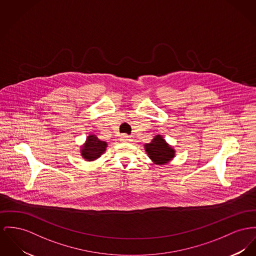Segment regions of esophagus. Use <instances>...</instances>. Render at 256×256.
Returning <instances> with one entry per match:
<instances>
[{"instance_id":"1","label":"esophagus","mask_w":256,"mask_h":256,"mask_svg":"<svg viewBox=\"0 0 256 256\" xmlns=\"http://www.w3.org/2000/svg\"><path fill=\"white\" fill-rule=\"evenodd\" d=\"M120 140H123V142H131L132 138L130 136H127V135H122L121 138H120Z\"/></svg>"}]
</instances>
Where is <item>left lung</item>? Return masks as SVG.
Wrapping results in <instances>:
<instances>
[{"label": "left lung", "instance_id": "1", "mask_svg": "<svg viewBox=\"0 0 256 256\" xmlns=\"http://www.w3.org/2000/svg\"><path fill=\"white\" fill-rule=\"evenodd\" d=\"M144 148L155 165L167 164L176 156V150L160 134L154 136L150 142L144 144Z\"/></svg>", "mask_w": 256, "mask_h": 256}]
</instances>
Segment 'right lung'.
Here are the masks:
<instances>
[{"mask_svg": "<svg viewBox=\"0 0 256 256\" xmlns=\"http://www.w3.org/2000/svg\"><path fill=\"white\" fill-rule=\"evenodd\" d=\"M108 142L101 140L94 134H89L86 142L80 146V155L86 161H95L106 152Z\"/></svg>", "mask_w": 256, "mask_h": 256, "instance_id": "1", "label": "right lung"}]
</instances>
